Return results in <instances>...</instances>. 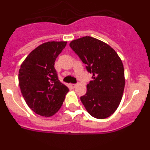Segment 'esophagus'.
Returning a JSON list of instances; mask_svg holds the SVG:
<instances>
[{
    "mask_svg": "<svg viewBox=\"0 0 150 150\" xmlns=\"http://www.w3.org/2000/svg\"><path fill=\"white\" fill-rule=\"evenodd\" d=\"M75 86H76L75 84H70V87H71V88H75Z\"/></svg>",
    "mask_w": 150,
    "mask_h": 150,
    "instance_id": "34e87169",
    "label": "esophagus"
}]
</instances>
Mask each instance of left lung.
<instances>
[{
    "instance_id": "obj_1",
    "label": "left lung",
    "mask_w": 150,
    "mask_h": 150,
    "mask_svg": "<svg viewBox=\"0 0 150 150\" xmlns=\"http://www.w3.org/2000/svg\"><path fill=\"white\" fill-rule=\"evenodd\" d=\"M70 46L92 74L86 94L80 98L82 103L91 116L99 120L109 117L120 105L124 91L121 59L110 46L89 36L72 40Z\"/></svg>"
}]
</instances>
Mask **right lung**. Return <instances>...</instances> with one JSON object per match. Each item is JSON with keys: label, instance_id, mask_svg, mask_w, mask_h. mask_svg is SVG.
Returning <instances> with one entry per match:
<instances>
[{"label": "right lung", "instance_id": "1", "mask_svg": "<svg viewBox=\"0 0 150 150\" xmlns=\"http://www.w3.org/2000/svg\"><path fill=\"white\" fill-rule=\"evenodd\" d=\"M66 41H50L34 49L18 71L21 92L30 109L40 116L55 115L62 106L69 89L58 79L55 62Z\"/></svg>", "mask_w": 150, "mask_h": 150}]
</instances>
